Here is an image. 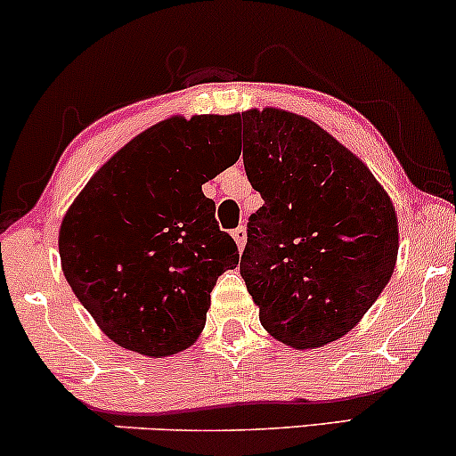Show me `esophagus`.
Returning a JSON list of instances; mask_svg holds the SVG:
<instances>
[{
	"label": "esophagus",
	"instance_id": "34e87169",
	"mask_svg": "<svg viewBox=\"0 0 456 456\" xmlns=\"http://www.w3.org/2000/svg\"><path fill=\"white\" fill-rule=\"evenodd\" d=\"M232 239H234V243H237L239 249H243L245 243H247V230H245V226H239L237 230H232Z\"/></svg>",
	"mask_w": 456,
	"mask_h": 456
}]
</instances>
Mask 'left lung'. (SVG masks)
<instances>
[{"label": "left lung", "instance_id": "1", "mask_svg": "<svg viewBox=\"0 0 456 456\" xmlns=\"http://www.w3.org/2000/svg\"><path fill=\"white\" fill-rule=\"evenodd\" d=\"M243 126L249 217L240 277L262 328L297 351L342 338L389 283L400 249L395 207L346 145L317 122L264 108Z\"/></svg>", "mask_w": 456, "mask_h": 456}]
</instances>
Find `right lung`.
I'll return each mask as SVG.
<instances>
[{"mask_svg":"<svg viewBox=\"0 0 456 456\" xmlns=\"http://www.w3.org/2000/svg\"><path fill=\"white\" fill-rule=\"evenodd\" d=\"M237 116H171L88 179L59 228L61 268L108 338L145 357L192 346L239 249L202 194L239 160Z\"/></svg>","mask_w":456,"mask_h":456,"instance_id":"right-lung-1","label":"right lung"}]
</instances>
